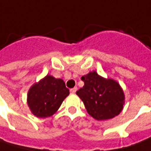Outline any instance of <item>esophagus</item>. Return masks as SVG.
<instances>
[{"mask_svg":"<svg viewBox=\"0 0 151 151\" xmlns=\"http://www.w3.org/2000/svg\"><path fill=\"white\" fill-rule=\"evenodd\" d=\"M76 91H77V87H74L72 89H70V92H71V93H76Z\"/></svg>","mask_w":151,"mask_h":151,"instance_id":"1","label":"esophagus"}]
</instances>
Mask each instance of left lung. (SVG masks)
<instances>
[{
    "mask_svg": "<svg viewBox=\"0 0 151 151\" xmlns=\"http://www.w3.org/2000/svg\"><path fill=\"white\" fill-rule=\"evenodd\" d=\"M82 88L76 91L87 113L96 120H107L118 116L124 104V93L113 79L103 78L96 71L83 76Z\"/></svg>",
    "mask_w": 151,
    "mask_h": 151,
    "instance_id": "8db88e82",
    "label": "left lung"
}]
</instances>
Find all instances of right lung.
Masks as SVG:
<instances>
[{
  "label": "right lung",
  "instance_id": "1",
  "mask_svg": "<svg viewBox=\"0 0 151 151\" xmlns=\"http://www.w3.org/2000/svg\"><path fill=\"white\" fill-rule=\"evenodd\" d=\"M69 94L70 91L62 79L47 75L30 87L27 105L36 117L48 118L55 113Z\"/></svg>",
  "mask_w": 151,
  "mask_h": 151
}]
</instances>
